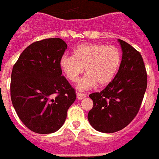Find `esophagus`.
<instances>
[{
	"instance_id": "1",
	"label": "esophagus",
	"mask_w": 159,
	"mask_h": 159,
	"mask_svg": "<svg viewBox=\"0 0 159 159\" xmlns=\"http://www.w3.org/2000/svg\"><path fill=\"white\" fill-rule=\"evenodd\" d=\"M76 97H77L78 99H83V98H86V94L82 93H76Z\"/></svg>"
}]
</instances>
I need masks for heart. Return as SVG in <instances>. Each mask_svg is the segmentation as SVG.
Here are the masks:
<instances>
[{
  "instance_id": "heart-1",
  "label": "heart",
  "mask_w": 159,
  "mask_h": 159,
  "mask_svg": "<svg viewBox=\"0 0 159 159\" xmlns=\"http://www.w3.org/2000/svg\"><path fill=\"white\" fill-rule=\"evenodd\" d=\"M121 55L117 47L103 43H83L74 50L73 56L65 55L60 66L70 82H76L81 74L87 73L77 84L81 90L98 85L103 87L112 82L119 70Z\"/></svg>"
}]
</instances>
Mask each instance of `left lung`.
<instances>
[{"mask_svg":"<svg viewBox=\"0 0 159 159\" xmlns=\"http://www.w3.org/2000/svg\"><path fill=\"white\" fill-rule=\"evenodd\" d=\"M119 70L100 93L89 95L93 107L88 119L95 130L113 133L130 124L139 111L148 85V74L142 55L125 41Z\"/></svg>","mask_w":159,"mask_h":159,"instance_id":"obj_1","label":"left lung"}]
</instances>
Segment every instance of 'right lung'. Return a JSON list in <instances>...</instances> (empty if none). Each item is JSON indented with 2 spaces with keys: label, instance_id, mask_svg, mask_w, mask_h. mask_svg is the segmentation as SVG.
Segmentation results:
<instances>
[{
  "label": "right lung",
  "instance_id": "1",
  "mask_svg": "<svg viewBox=\"0 0 159 159\" xmlns=\"http://www.w3.org/2000/svg\"><path fill=\"white\" fill-rule=\"evenodd\" d=\"M67 45L59 38L31 43L20 55L11 76V98L19 119L39 134L58 130L76 100V91L62 76L60 61Z\"/></svg>",
  "mask_w": 159,
  "mask_h": 159
}]
</instances>
